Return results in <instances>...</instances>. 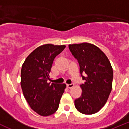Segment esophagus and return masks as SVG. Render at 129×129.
I'll list each match as a JSON object with an SVG mask.
<instances>
[{
	"label": "esophagus",
	"mask_w": 129,
	"mask_h": 129,
	"mask_svg": "<svg viewBox=\"0 0 129 129\" xmlns=\"http://www.w3.org/2000/svg\"><path fill=\"white\" fill-rule=\"evenodd\" d=\"M74 84H67V88H72L74 87Z\"/></svg>",
	"instance_id": "esophagus-1"
}]
</instances>
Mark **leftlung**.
Listing matches in <instances>:
<instances>
[{
	"mask_svg": "<svg viewBox=\"0 0 129 129\" xmlns=\"http://www.w3.org/2000/svg\"><path fill=\"white\" fill-rule=\"evenodd\" d=\"M68 48L85 81L80 85L81 96L74 101L75 107L81 113L94 114L105 105L111 92L112 67L107 55L94 44L83 43L69 44Z\"/></svg>",
	"mask_w": 129,
	"mask_h": 129,
	"instance_id": "1",
	"label": "left lung"
}]
</instances>
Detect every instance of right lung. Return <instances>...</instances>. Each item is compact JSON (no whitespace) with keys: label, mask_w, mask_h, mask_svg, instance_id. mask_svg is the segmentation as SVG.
<instances>
[{"label":"right lung","mask_w":129,"mask_h":129,"mask_svg":"<svg viewBox=\"0 0 129 129\" xmlns=\"http://www.w3.org/2000/svg\"><path fill=\"white\" fill-rule=\"evenodd\" d=\"M65 45L43 44L35 49L22 64L20 85L24 96L33 110L42 116L57 111L64 92L65 84L48 83L55 57Z\"/></svg>","instance_id":"add662e5"}]
</instances>
